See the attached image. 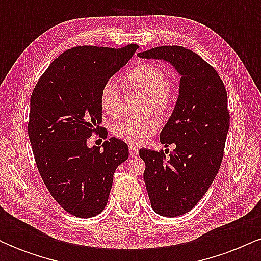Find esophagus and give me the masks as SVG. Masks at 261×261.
<instances>
[{
  "label": "esophagus",
  "instance_id": "obj_1",
  "mask_svg": "<svg viewBox=\"0 0 261 261\" xmlns=\"http://www.w3.org/2000/svg\"><path fill=\"white\" fill-rule=\"evenodd\" d=\"M128 153H130V157H137L139 155V148L136 146H130L128 147Z\"/></svg>",
  "mask_w": 261,
  "mask_h": 261
}]
</instances>
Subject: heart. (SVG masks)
I'll return each mask as SVG.
<instances>
[{"label":"heart","instance_id":"obj_1","mask_svg":"<svg viewBox=\"0 0 261 261\" xmlns=\"http://www.w3.org/2000/svg\"><path fill=\"white\" fill-rule=\"evenodd\" d=\"M122 86L127 91L140 92L147 95L148 109L160 114H166L173 101V87L167 73L154 64L141 62L124 73ZM101 112L112 119H118L122 113V95L114 82H107L99 94ZM161 126L155 116L143 119H127L119 122L113 128L118 139L131 145H142Z\"/></svg>","mask_w":261,"mask_h":261}]
</instances>
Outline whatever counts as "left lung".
<instances>
[{
    "label": "left lung",
    "instance_id": "left-lung-1",
    "mask_svg": "<svg viewBox=\"0 0 261 261\" xmlns=\"http://www.w3.org/2000/svg\"><path fill=\"white\" fill-rule=\"evenodd\" d=\"M137 56L169 62L180 74L174 110L160 136L175 148L167 160L163 152H139L152 208L161 216H180L202 199L221 167L229 127L226 87L211 65L182 46H158Z\"/></svg>",
    "mask_w": 261,
    "mask_h": 261
}]
</instances>
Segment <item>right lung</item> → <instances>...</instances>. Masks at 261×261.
Masks as SVG:
<instances>
[{
	"mask_svg": "<svg viewBox=\"0 0 261 261\" xmlns=\"http://www.w3.org/2000/svg\"><path fill=\"white\" fill-rule=\"evenodd\" d=\"M136 44L121 49L77 46L51 62L31 97L28 134L35 163L56 202L76 217L97 216L106 207L118 166L128 147L112 137L89 148L100 134L101 88L127 64Z\"/></svg>",
	"mask_w": 261,
	"mask_h": 261,
	"instance_id": "add662e5",
	"label": "right lung"
}]
</instances>
